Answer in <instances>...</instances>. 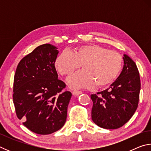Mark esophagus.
Wrapping results in <instances>:
<instances>
[{"mask_svg":"<svg viewBox=\"0 0 151 151\" xmlns=\"http://www.w3.org/2000/svg\"><path fill=\"white\" fill-rule=\"evenodd\" d=\"M83 93V92L81 91H74L73 92V94L74 96H78L79 94H81Z\"/></svg>","mask_w":151,"mask_h":151,"instance_id":"esophagus-1","label":"esophagus"}]
</instances>
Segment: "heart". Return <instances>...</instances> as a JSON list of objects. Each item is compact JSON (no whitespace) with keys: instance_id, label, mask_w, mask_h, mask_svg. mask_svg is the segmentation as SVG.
<instances>
[{"instance_id":"1","label":"heart","mask_w":151,"mask_h":151,"mask_svg":"<svg viewBox=\"0 0 151 151\" xmlns=\"http://www.w3.org/2000/svg\"><path fill=\"white\" fill-rule=\"evenodd\" d=\"M55 67L62 75H70L81 67L83 70L68 79L70 88L104 87L118 77L122 68L121 55L100 45H82L74 52L64 50L55 60Z\"/></svg>"}]
</instances>
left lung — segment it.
I'll return each instance as SVG.
<instances>
[{"label":"left lung","instance_id":"left-lung-1","mask_svg":"<svg viewBox=\"0 0 151 151\" xmlns=\"http://www.w3.org/2000/svg\"><path fill=\"white\" fill-rule=\"evenodd\" d=\"M123 68L119 77L103 91L91 94V117L99 127L116 129L131 119L137 109L140 90L139 70L129 56L123 55Z\"/></svg>","mask_w":151,"mask_h":151}]
</instances>
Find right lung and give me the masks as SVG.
Masks as SVG:
<instances>
[{"mask_svg":"<svg viewBox=\"0 0 151 151\" xmlns=\"http://www.w3.org/2000/svg\"><path fill=\"white\" fill-rule=\"evenodd\" d=\"M57 48L39 46L20 61L14 77L13 103L18 118L30 131L49 134L65 124L72 96L62 93L66 85L58 78L55 63Z\"/></svg>","mask_w":151,"mask_h":151,"instance_id":"add662e5","label":"right lung"}]
</instances>
